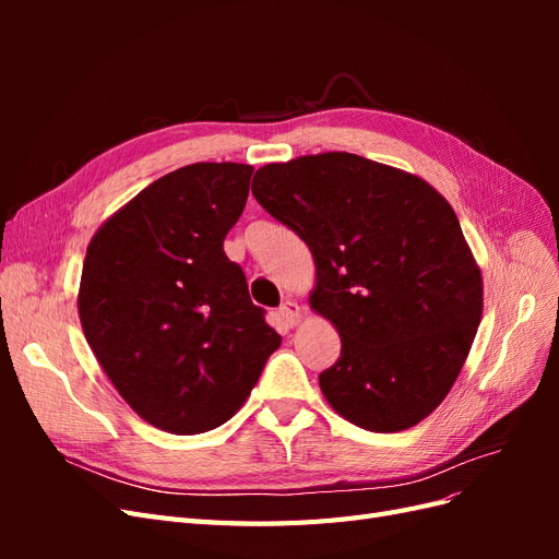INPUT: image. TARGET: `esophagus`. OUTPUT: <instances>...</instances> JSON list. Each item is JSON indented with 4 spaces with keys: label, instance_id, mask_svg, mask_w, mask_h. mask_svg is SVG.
Here are the masks:
<instances>
[{
    "label": "esophagus",
    "instance_id": "esophagus-1",
    "mask_svg": "<svg viewBox=\"0 0 559 559\" xmlns=\"http://www.w3.org/2000/svg\"><path fill=\"white\" fill-rule=\"evenodd\" d=\"M298 319H300L298 302H294V300L282 302L280 310H277V321H280V324H282L284 329H294V326L298 324Z\"/></svg>",
    "mask_w": 559,
    "mask_h": 559
}]
</instances>
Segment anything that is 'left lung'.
<instances>
[{"mask_svg": "<svg viewBox=\"0 0 559 559\" xmlns=\"http://www.w3.org/2000/svg\"><path fill=\"white\" fill-rule=\"evenodd\" d=\"M259 205L312 251L310 308L341 333L319 376L366 431L419 425L443 403L483 317L480 267L450 202L421 177L345 151L270 163Z\"/></svg>", "mask_w": 559, "mask_h": 559, "instance_id": "left-lung-1", "label": "left lung"}]
</instances>
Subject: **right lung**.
Segmentation results:
<instances>
[{
    "instance_id": "add662e5",
    "label": "right lung",
    "mask_w": 559,
    "mask_h": 559,
    "mask_svg": "<svg viewBox=\"0 0 559 559\" xmlns=\"http://www.w3.org/2000/svg\"><path fill=\"white\" fill-rule=\"evenodd\" d=\"M251 173L242 163L179 167L88 245L76 300L83 335L118 394L156 429L222 427L282 343L224 251Z\"/></svg>"
}]
</instances>
